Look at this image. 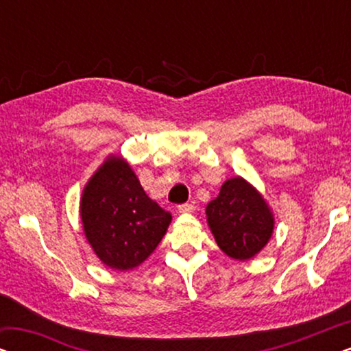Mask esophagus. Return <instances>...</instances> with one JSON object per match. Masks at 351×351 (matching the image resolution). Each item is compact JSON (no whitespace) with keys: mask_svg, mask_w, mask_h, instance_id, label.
I'll list each match as a JSON object with an SVG mask.
<instances>
[{"mask_svg":"<svg viewBox=\"0 0 351 351\" xmlns=\"http://www.w3.org/2000/svg\"><path fill=\"white\" fill-rule=\"evenodd\" d=\"M195 206L193 204H190V203H185V204H180L179 208H177V213L179 214H191V213H195Z\"/></svg>","mask_w":351,"mask_h":351,"instance_id":"esophagus-1","label":"esophagus"}]
</instances>
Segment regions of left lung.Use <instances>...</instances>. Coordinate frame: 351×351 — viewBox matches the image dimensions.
<instances>
[{
	"instance_id": "8db88e82",
	"label": "left lung",
	"mask_w": 351,
	"mask_h": 351,
	"mask_svg": "<svg viewBox=\"0 0 351 351\" xmlns=\"http://www.w3.org/2000/svg\"><path fill=\"white\" fill-rule=\"evenodd\" d=\"M206 219L217 246L234 261L257 256L275 230V215L263 195L239 176L223 182L217 198L206 206Z\"/></svg>"
}]
</instances>
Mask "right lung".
<instances>
[{"label": "right lung", "mask_w": 351, "mask_h": 351, "mask_svg": "<svg viewBox=\"0 0 351 351\" xmlns=\"http://www.w3.org/2000/svg\"><path fill=\"white\" fill-rule=\"evenodd\" d=\"M84 237L105 267L137 268L150 257L172 215L148 198L121 155H108L89 177L80 199Z\"/></svg>", "instance_id": "obj_1"}]
</instances>
